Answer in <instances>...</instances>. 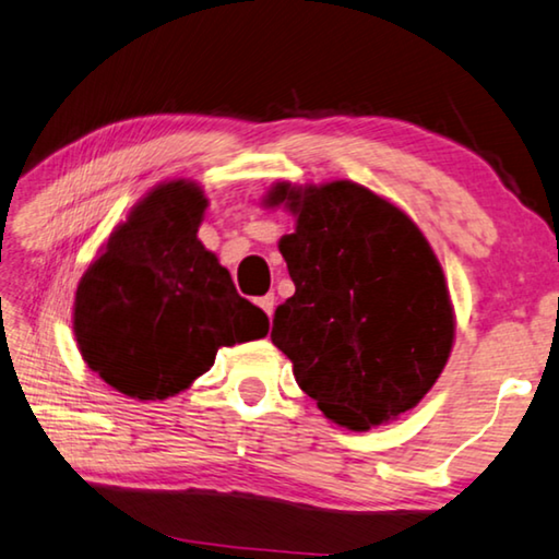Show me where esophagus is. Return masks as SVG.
<instances>
[{
    "label": "esophagus",
    "mask_w": 559,
    "mask_h": 559,
    "mask_svg": "<svg viewBox=\"0 0 559 559\" xmlns=\"http://www.w3.org/2000/svg\"><path fill=\"white\" fill-rule=\"evenodd\" d=\"M260 305L264 312H267V317H272V312H274V305H277V299H274V295H264V297H260Z\"/></svg>",
    "instance_id": "esophagus-1"
}]
</instances>
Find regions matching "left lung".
<instances>
[{
    "label": "left lung",
    "mask_w": 559,
    "mask_h": 559,
    "mask_svg": "<svg viewBox=\"0 0 559 559\" xmlns=\"http://www.w3.org/2000/svg\"><path fill=\"white\" fill-rule=\"evenodd\" d=\"M297 229L280 239L295 295L272 342L332 423L365 432L425 397L448 365L454 314L440 262L405 212L347 179L270 192Z\"/></svg>",
    "instance_id": "1"
}]
</instances>
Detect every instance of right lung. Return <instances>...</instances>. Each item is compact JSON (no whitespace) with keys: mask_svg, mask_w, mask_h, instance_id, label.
Masks as SVG:
<instances>
[{"mask_svg":"<svg viewBox=\"0 0 559 559\" xmlns=\"http://www.w3.org/2000/svg\"><path fill=\"white\" fill-rule=\"evenodd\" d=\"M207 200L185 179L136 204L76 287L84 362L132 400H167L214 365L219 347L260 340L270 322L237 295L197 239Z\"/></svg>","mask_w":559,"mask_h":559,"instance_id":"right-lung-1","label":"right lung"}]
</instances>
